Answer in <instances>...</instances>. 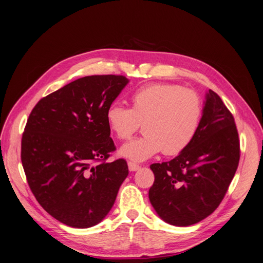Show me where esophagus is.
Instances as JSON below:
<instances>
[{
	"instance_id": "esophagus-1",
	"label": "esophagus",
	"mask_w": 263,
	"mask_h": 263,
	"mask_svg": "<svg viewBox=\"0 0 263 263\" xmlns=\"http://www.w3.org/2000/svg\"><path fill=\"white\" fill-rule=\"evenodd\" d=\"M128 169H129V171L134 172V171H137V170H139V169H140V166H139L137 163L132 162V161H128Z\"/></svg>"
}]
</instances>
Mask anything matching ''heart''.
Returning <instances> with one entry per match:
<instances>
[{"mask_svg": "<svg viewBox=\"0 0 263 263\" xmlns=\"http://www.w3.org/2000/svg\"><path fill=\"white\" fill-rule=\"evenodd\" d=\"M133 107L114 102L106 110L108 127L126 140L142 124L141 137L125 144L119 155L135 162L146 161L159 153L176 156L184 151L200 130L203 102L195 91L178 84H151L132 95Z\"/></svg>", "mask_w": 263, "mask_h": 263, "instance_id": "b5f03b06", "label": "heart"}]
</instances>
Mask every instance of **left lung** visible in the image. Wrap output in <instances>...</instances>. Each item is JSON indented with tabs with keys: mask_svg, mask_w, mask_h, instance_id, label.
I'll list each match as a JSON object with an SVG mask.
<instances>
[{
	"mask_svg": "<svg viewBox=\"0 0 263 263\" xmlns=\"http://www.w3.org/2000/svg\"><path fill=\"white\" fill-rule=\"evenodd\" d=\"M239 137L233 114L212 90L206 93L195 139L170 161L153 163L149 200L162 220L174 226L196 224L224 198L238 168Z\"/></svg>",
	"mask_w": 263,
	"mask_h": 263,
	"instance_id": "1",
	"label": "left lung"
}]
</instances>
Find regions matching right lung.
Returning <instances> with one entry per match:
<instances>
[{"label":"right lung","mask_w":263,"mask_h":263,"mask_svg":"<svg viewBox=\"0 0 263 263\" xmlns=\"http://www.w3.org/2000/svg\"><path fill=\"white\" fill-rule=\"evenodd\" d=\"M124 76H90L39 101L22 137L21 159L31 192L62 224L89 228L105 218L128 176L106 110L128 83Z\"/></svg>","instance_id":"obj_1"}]
</instances>
